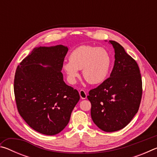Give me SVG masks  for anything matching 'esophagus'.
Wrapping results in <instances>:
<instances>
[{
  "instance_id": "34e87169",
  "label": "esophagus",
  "mask_w": 157,
  "mask_h": 157,
  "mask_svg": "<svg viewBox=\"0 0 157 157\" xmlns=\"http://www.w3.org/2000/svg\"><path fill=\"white\" fill-rule=\"evenodd\" d=\"M79 94L82 99H86L87 95H86V93L85 92L84 90H80V91H79Z\"/></svg>"
}]
</instances>
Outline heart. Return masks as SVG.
Listing matches in <instances>:
<instances>
[{
    "label": "heart",
    "instance_id": "obj_1",
    "mask_svg": "<svg viewBox=\"0 0 157 157\" xmlns=\"http://www.w3.org/2000/svg\"><path fill=\"white\" fill-rule=\"evenodd\" d=\"M111 58L104 48L83 45L74 49L69 55V61L63 63V68L69 81L75 82L82 70V76L87 82L97 84L107 78L110 71Z\"/></svg>",
    "mask_w": 157,
    "mask_h": 157
}]
</instances>
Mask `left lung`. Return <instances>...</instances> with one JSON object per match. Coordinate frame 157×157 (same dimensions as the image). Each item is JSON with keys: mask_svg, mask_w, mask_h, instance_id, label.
Listing matches in <instances>:
<instances>
[{"mask_svg": "<svg viewBox=\"0 0 157 157\" xmlns=\"http://www.w3.org/2000/svg\"><path fill=\"white\" fill-rule=\"evenodd\" d=\"M115 52L110 77L87 96L94 123L107 132L118 131L132 120L139 109L142 79L137 63L118 42L109 41Z\"/></svg>", "mask_w": 157, "mask_h": 157, "instance_id": "obj_1", "label": "left lung"}]
</instances>
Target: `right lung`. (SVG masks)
<instances>
[{
	"label": "right lung",
	"instance_id": "obj_1",
	"mask_svg": "<svg viewBox=\"0 0 157 157\" xmlns=\"http://www.w3.org/2000/svg\"><path fill=\"white\" fill-rule=\"evenodd\" d=\"M68 50L63 45L34 48L15 73L18 113L31 128L45 135L65 128L80 98L76 89L63 82L61 72Z\"/></svg>",
	"mask_w": 157,
	"mask_h": 157
}]
</instances>
